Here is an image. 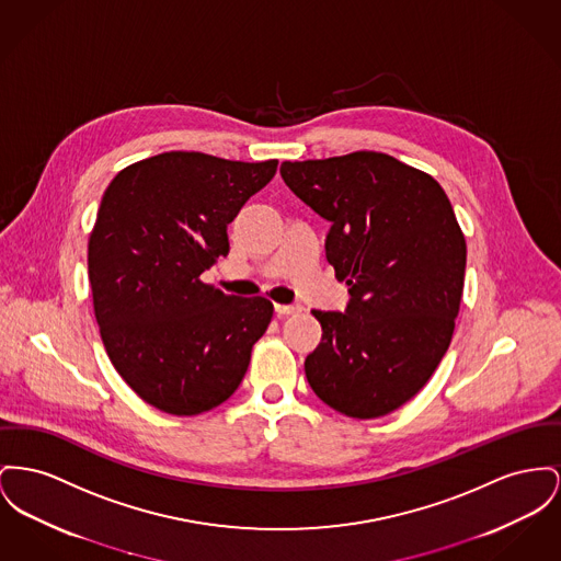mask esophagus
Masks as SVG:
<instances>
[{
  "label": "esophagus",
  "mask_w": 561,
  "mask_h": 561,
  "mask_svg": "<svg viewBox=\"0 0 561 561\" xmlns=\"http://www.w3.org/2000/svg\"><path fill=\"white\" fill-rule=\"evenodd\" d=\"M298 311H300L298 305H275V313H277L279 318H284V316H295Z\"/></svg>",
  "instance_id": "obj_1"
}]
</instances>
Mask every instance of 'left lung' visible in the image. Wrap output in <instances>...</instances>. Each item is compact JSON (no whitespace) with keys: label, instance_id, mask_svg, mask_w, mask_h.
I'll use <instances>...</instances> for the list:
<instances>
[{"label":"left lung","instance_id":"8db88e82","mask_svg":"<svg viewBox=\"0 0 561 561\" xmlns=\"http://www.w3.org/2000/svg\"><path fill=\"white\" fill-rule=\"evenodd\" d=\"M286 186L330 222L327 261L350 286L345 311L311 313V390L334 411L373 420L428 383L460 311L466 241L440 184L383 152L282 163Z\"/></svg>","mask_w":561,"mask_h":561}]
</instances>
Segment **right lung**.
I'll use <instances>...</instances> for the list:
<instances>
[{
	"mask_svg": "<svg viewBox=\"0 0 561 561\" xmlns=\"http://www.w3.org/2000/svg\"><path fill=\"white\" fill-rule=\"evenodd\" d=\"M277 161L163 152L105 188L89 239L101 341L148 404L198 415L239 388L273 318L263 297H232L198 277L229 254L227 227L273 180Z\"/></svg>",
	"mask_w": 561,
	"mask_h": 561,
	"instance_id": "add662e5",
	"label": "right lung"
}]
</instances>
